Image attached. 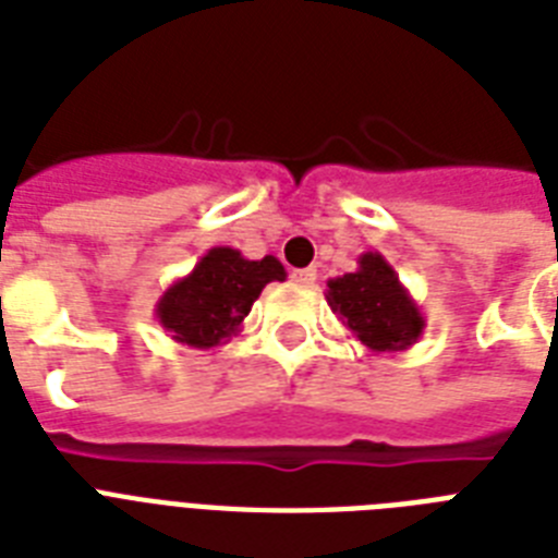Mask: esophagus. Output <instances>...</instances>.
I'll use <instances>...</instances> for the list:
<instances>
[{
    "instance_id": "1",
    "label": "esophagus",
    "mask_w": 558,
    "mask_h": 558,
    "mask_svg": "<svg viewBox=\"0 0 558 558\" xmlns=\"http://www.w3.org/2000/svg\"><path fill=\"white\" fill-rule=\"evenodd\" d=\"M315 278H318V275H315V269H292V280H295V283H301V287H313Z\"/></svg>"
}]
</instances>
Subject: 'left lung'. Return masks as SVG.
Masks as SVG:
<instances>
[{
    "mask_svg": "<svg viewBox=\"0 0 558 558\" xmlns=\"http://www.w3.org/2000/svg\"><path fill=\"white\" fill-rule=\"evenodd\" d=\"M324 295L350 336L371 353L408 350L425 330V315L379 252H365L356 271L327 280Z\"/></svg>",
    "mask_w": 558,
    "mask_h": 558,
    "instance_id": "1",
    "label": "left lung"
}]
</instances>
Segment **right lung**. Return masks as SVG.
Returning <instances> with one entry per match:
<instances>
[{
    "mask_svg": "<svg viewBox=\"0 0 558 558\" xmlns=\"http://www.w3.org/2000/svg\"><path fill=\"white\" fill-rule=\"evenodd\" d=\"M271 280H287L278 257L248 260L236 248L214 245L191 275L173 280L156 301V322L187 348H219L240 332L243 318Z\"/></svg>",
    "mask_w": 558,
    "mask_h": 558,
    "instance_id": "1",
    "label": "right lung"
}]
</instances>
